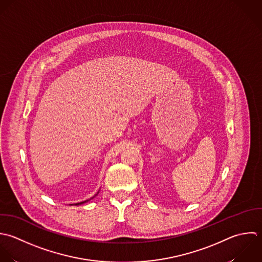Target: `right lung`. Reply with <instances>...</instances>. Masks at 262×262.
<instances>
[{
  "instance_id": "1",
  "label": "right lung",
  "mask_w": 262,
  "mask_h": 262,
  "mask_svg": "<svg viewBox=\"0 0 262 262\" xmlns=\"http://www.w3.org/2000/svg\"><path fill=\"white\" fill-rule=\"evenodd\" d=\"M99 192H100V189H99V191L93 196V197H91L90 199H86V200H84V201H81V202H77V203H73V204H69V205H80V204H83V203H86L88 201H90V200H92V199H94L98 194H99Z\"/></svg>"
}]
</instances>
